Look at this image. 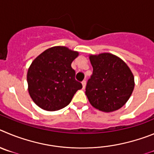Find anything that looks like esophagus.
<instances>
[{
  "label": "esophagus",
  "mask_w": 154,
  "mask_h": 154,
  "mask_svg": "<svg viewBox=\"0 0 154 154\" xmlns=\"http://www.w3.org/2000/svg\"><path fill=\"white\" fill-rule=\"evenodd\" d=\"M86 84H87V82H86V80H83L82 81V85H83V89H84L86 87Z\"/></svg>",
  "instance_id": "34e87169"
}]
</instances>
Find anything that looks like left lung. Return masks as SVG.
<instances>
[{
	"instance_id": "8db88e82",
	"label": "left lung",
	"mask_w": 154,
	"mask_h": 154,
	"mask_svg": "<svg viewBox=\"0 0 154 154\" xmlns=\"http://www.w3.org/2000/svg\"><path fill=\"white\" fill-rule=\"evenodd\" d=\"M93 74L87 80L85 94L94 107L112 112L124 106L132 94L134 77L120 58L111 54L91 55Z\"/></svg>"
}]
</instances>
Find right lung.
I'll return each mask as SVG.
<instances>
[{"instance_id":"right-lung-1","label":"right lung","mask_w":154,"mask_h":154,"mask_svg":"<svg viewBox=\"0 0 154 154\" xmlns=\"http://www.w3.org/2000/svg\"><path fill=\"white\" fill-rule=\"evenodd\" d=\"M78 56L65 47L44 51L32 62L27 71L30 97L45 110L55 111L69 104L82 84L75 80L71 63Z\"/></svg>"}]
</instances>
